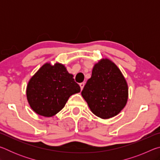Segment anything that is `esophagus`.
Masks as SVG:
<instances>
[{"mask_svg": "<svg viewBox=\"0 0 160 160\" xmlns=\"http://www.w3.org/2000/svg\"><path fill=\"white\" fill-rule=\"evenodd\" d=\"M80 86L81 90H82V89H83V88H84V86H85V82H81V83H80Z\"/></svg>", "mask_w": 160, "mask_h": 160, "instance_id": "esophagus-1", "label": "esophagus"}]
</instances>
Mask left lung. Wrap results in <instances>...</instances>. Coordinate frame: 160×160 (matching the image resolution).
Instances as JSON below:
<instances>
[{
  "label": "left lung",
  "instance_id": "obj_1",
  "mask_svg": "<svg viewBox=\"0 0 160 160\" xmlns=\"http://www.w3.org/2000/svg\"><path fill=\"white\" fill-rule=\"evenodd\" d=\"M82 96L94 115L106 119L120 113L128 96V85L118 68L107 58L94 65Z\"/></svg>",
  "mask_w": 160,
  "mask_h": 160
}]
</instances>
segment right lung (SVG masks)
Returning a JSON list of instances; mask_svg holds the SVG:
<instances>
[{
    "instance_id": "obj_1",
    "label": "right lung",
    "mask_w": 160,
    "mask_h": 160,
    "mask_svg": "<svg viewBox=\"0 0 160 160\" xmlns=\"http://www.w3.org/2000/svg\"><path fill=\"white\" fill-rule=\"evenodd\" d=\"M72 77L61 63L42 66L27 87V98L32 110L45 117L60 112L72 94L80 92Z\"/></svg>"
}]
</instances>
